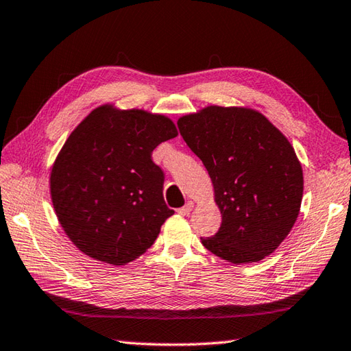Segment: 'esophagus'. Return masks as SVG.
Listing matches in <instances>:
<instances>
[{"instance_id":"obj_1","label":"esophagus","mask_w":351,"mask_h":351,"mask_svg":"<svg viewBox=\"0 0 351 351\" xmlns=\"http://www.w3.org/2000/svg\"><path fill=\"white\" fill-rule=\"evenodd\" d=\"M193 207H195V204L191 202V201H189L187 204L184 205V207H181V208H178V213H180L181 216H187V215H190V211L193 210Z\"/></svg>"}]
</instances>
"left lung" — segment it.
<instances>
[{"instance_id": "8db88e82", "label": "left lung", "mask_w": 351, "mask_h": 351, "mask_svg": "<svg viewBox=\"0 0 351 351\" xmlns=\"http://www.w3.org/2000/svg\"><path fill=\"white\" fill-rule=\"evenodd\" d=\"M178 128L208 170L222 216L202 245L234 265L269 256L291 232L303 199V169L289 140L246 106H205L180 117Z\"/></svg>"}]
</instances>
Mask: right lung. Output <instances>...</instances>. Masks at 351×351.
Returning a JSON list of instances; mask_svg holds the SVG:
<instances>
[{
    "label": "right lung",
    "instance_id": "add662e5",
    "mask_svg": "<svg viewBox=\"0 0 351 351\" xmlns=\"http://www.w3.org/2000/svg\"><path fill=\"white\" fill-rule=\"evenodd\" d=\"M176 135L167 115L114 103L93 109L75 126L50 173L54 213L75 248L121 266L154 245L175 211L164 202V173L152 152Z\"/></svg>",
    "mask_w": 351,
    "mask_h": 351
}]
</instances>
